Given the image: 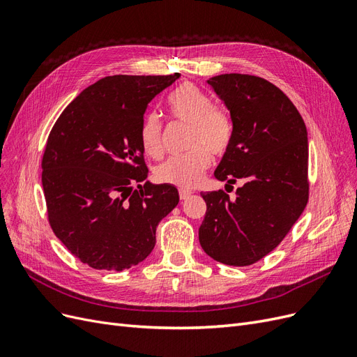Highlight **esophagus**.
Masks as SVG:
<instances>
[{
	"label": "esophagus",
	"mask_w": 357,
	"mask_h": 357,
	"mask_svg": "<svg viewBox=\"0 0 357 357\" xmlns=\"http://www.w3.org/2000/svg\"><path fill=\"white\" fill-rule=\"evenodd\" d=\"M190 195H192L190 190H185V189H180V190H178V197H180L181 201H183V199H188Z\"/></svg>",
	"instance_id": "esophagus-1"
}]
</instances>
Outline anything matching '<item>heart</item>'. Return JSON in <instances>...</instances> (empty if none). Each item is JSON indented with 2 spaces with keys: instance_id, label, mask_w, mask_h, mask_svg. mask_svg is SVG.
Wrapping results in <instances>:
<instances>
[{
  "instance_id": "b5f03b06",
  "label": "heart",
  "mask_w": 357,
  "mask_h": 357,
  "mask_svg": "<svg viewBox=\"0 0 357 357\" xmlns=\"http://www.w3.org/2000/svg\"><path fill=\"white\" fill-rule=\"evenodd\" d=\"M168 107L176 121L189 125L190 152L185 156L171 158L160 164L155 176L158 181L180 189L195 188L210 168L213 156L228 152L235 126L228 110L213 105L210 95L192 83L181 84L169 95ZM143 150L152 158L164 152V125L159 114L147 113L139 128Z\"/></svg>"
}]
</instances>
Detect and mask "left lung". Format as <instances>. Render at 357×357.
Here are the masks:
<instances>
[{"label": "left lung", "instance_id": "8db88e82", "mask_svg": "<svg viewBox=\"0 0 357 357\" xmlns=\"http://www.w3.org/2000/svg\"><path fill=\"white\" fill-rule=\"evenodd\" d=\"M208 84L235 126L214 176L244 185L232 198L223 190L201 193L207 211L199 243L214 261L247 266L283 241L308 202L307 128L286 93L262 77L220 74Z\"/></svg>", "mask_w": 357, "mask_h": 357}]
</instances>
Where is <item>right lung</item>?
<instances>
[{"instance_id": "right-lung-1", "label": "right lung", "mask_w": 357, "mask_h": 357, "mask_svg": "<svg viewBox=\"0 0 357 357\" xmlns=\"http://www.w3.org/2000/svg\"><path fill=\"white\" fill-rule=\"evenodd\" d=\"M178 77L109 75L71 101L52 128L41 160L47 219L91 268L123 271L143 262L158 223L178 204L174 186L142 185L149 169L139 142L149 102Z\"/></svg>"}]
</instances>
